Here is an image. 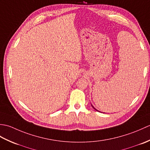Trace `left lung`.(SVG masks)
Here are the masks:
<instances>
[{
	"instance_id": "8db88e82",
	"label": "left lung",
	"mask_w": 150,
	"mask_h": 150,
	"mask_svg": "<svg viewBox=\"0 0 150 150\" xmlns=\"http://www.w3.org/2000/svg\"><path fill=\"white\" fill-rule=\"evenodd\" d=\"M91 106H92V107H93V108H94V109H95V110H97V111H98V110H96V109H95V108H94V107H93V105H92V104H91Z\"/></svg>"
}]
</instances>
